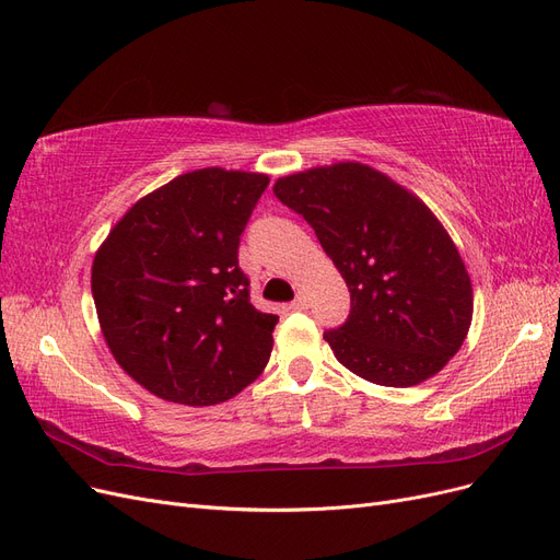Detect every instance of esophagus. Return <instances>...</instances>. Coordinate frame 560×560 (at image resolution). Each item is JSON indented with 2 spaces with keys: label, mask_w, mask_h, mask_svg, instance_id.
Instances as JSON below:
<instances>
[{
  "label": "esophagus",
  "mask_w": 560,
  "mask_h": 560,
  "mask_svg": "<svg viewBox=\"0 0 560 560\" xmlns=\"http://www.w3.org/2000/svg\"><path fill=\"white\" fill-rule=\"evenodd\" d=\"M306 306H308V296L303 294V292H299V294H296V299L292 301V308H296V311H303V308H306Z\"/></svg>",
  "instance_id": "obj_1"
}]
</instances>
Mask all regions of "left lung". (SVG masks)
<instances>
[{"mask_svg": "<svg viewBox=\"0 0 560 560\" xmlns=\"http://www.w3.org/2000/svg\"><path fill=\"white\" fill-rule=\"evenodd\" d=\"M273 194L315 229L348 284L346 325L325 331L336 360L385 387L436 376L465 343L474 313L467 266L436 214L358 161L280 177Z\"/></svg>", "mask_w": 560, "mask_h": 560, "instance_id": "1", "label": "left lung"}]
</instances>
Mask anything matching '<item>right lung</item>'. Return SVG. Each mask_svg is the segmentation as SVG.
<instances>
[{"label":"right lung","mask_w":560,"mask_h":560,"mask_svg":"<svg viewBox=\"0 0 560 560\" xmlns=\"http://www.w3.org/2000/svg\"><path fill=\"white\" fill-rule=\"evenodd\" d=\"M268 182L226 167L184 173L132 202L97 247L100 331L151 395L214 406L266 369L278 315L249 303L238 243Z\"/></svg>","instance_id":"right-lung-1"}]
</instances>
